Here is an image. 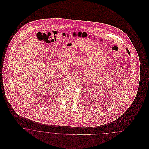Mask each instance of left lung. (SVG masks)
<instances>
[{
  "instance_id": "left-lung-1",
  "label": "left lung",
  "mask_w": 149,
  "mask_h": 149,
  "mask_svg": "<svg viewBox=\"0 0 149 149\" xmlns=\"http://www.w3.org/2000/svg\"><path fill=\"white\" fill-rule=\"evenodd\" d=\"M126 50H127V52L128 53V54H129V55H130V52H129V50H128L127 49H126Z\"/></svg>"
}]
</instances>
